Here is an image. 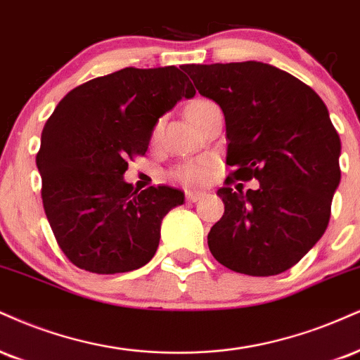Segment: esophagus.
Returning a JSON list of instances; mask_svg holds the SVG:
<instances>
[{"label":"esophagus","mask_w":360,"mask_h":360,"mask_svg":"<svg viewBox=\"0 0 360 360\" xmlns=\"http://www.w3.org/2000/svg\"><path fill=\"white\" fill-rule=\"evenodd\" d=\"M205 198V193L201 191H186V199H188L189 202H198L199 199Z\"/></svg>","instance_id":"1"}]
</instances>
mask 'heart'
<instances>
[{
  "label": "heart",
  "mask_w": 360,
  "mask_h": 360,
  "mask_svg": "<svg viewBox=\"0 0 360 360\" xmlns=\"http://www.w3.org/2000/svg\"><path fill=\"white\" fill-rule=\"evenodd\" d=\"M210 101H205V98H198V101H194L191 105L188 107V114L193 109H196V107L202 105V103ZM211 167H213V161H211V159H201V161L179 164V166L174 169L172 174H174V177L179 181V183H183L186 186H199L207 181V177L211 174Z\"/></svg>",
  "instance_id": "b5f03b06"
}]
</instances>
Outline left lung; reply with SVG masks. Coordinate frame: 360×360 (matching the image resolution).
I'll use <instances>...</instances> for the list:
<instances>
[{
	"label": "left lung",
	"mask_w": 360,
	"mask_h": 360,
	"mask_svg": "<svg viewBox=\"0 0 360 360\" xmlns=\"http://www.w3.org/2000/svg\"><path fill=\"white\" fill-rule=\"evenodd\" d=\"M198 92L221 107L226 164L224 214L207 246L236 274L271 276L297 265L326 233L340 183V137L309 85L262 62L183 65ZM257 179L236 193L235 180ZM240 186V184H238Z\"/></svg>",
	"instance_id": "left-lung-1"
}]
</instances>
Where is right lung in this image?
<instances>
[{"instance_id": "add662e5", "label": "right lung", "mask_w": 360, "mask_h": 360, "mask_svg": "<svg viewBox=\"0 0 360 360\" xmlns=\"http://www.w3.org/2000/svg\"><path fill=\"white\" fill-rule=\"evenodd\" d=\"M196 94L179 68H136L97 77L58 102L41 132L37 166L45 214L60 250L75 266L125 274L154 257L161 221L184 193L124 181L144 155L159 117Z\"/></svg>"}]
</instances>
